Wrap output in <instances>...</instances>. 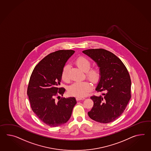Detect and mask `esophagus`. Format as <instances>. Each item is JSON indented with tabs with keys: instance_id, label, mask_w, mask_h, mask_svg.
<instances>
[{
	"instance_id": "1",
	"label": "esophagus",
	"mask_w": 151,
	"mask_h": 151,
	"mask_svg": "<svg viewBox=\"0 0 151 151\" xmlns=\"http://www.w3.org/2000/svg\"><path fill=\"white\" fill-rule=\"evenodd\" d=\"M76 99H77V100H81L85 99V98L81 97V96H77V97H76Z\"/></svg>"
}]
</instances>
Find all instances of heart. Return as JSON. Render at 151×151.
Segmentation results:
<instances>
[{
  "instance_id": "b5f03b06",
  "label": "heart",
  "mask_w": 151,
  "mask_h": 151,
  "mask_svg": "<svg viewBox=\"0 0 151 151\" xmlns=\"http://www.w3.org/2000/svg\"><path fill=\"white\" fill-rule=\"evenodd\" d=\"M76 63L80 68L84 71H86L87 77L93 82H96L99 80L101 76V71L99 68L95 67L90 68L91 62L88 58L83 56L77 58ZM70 66L69 64H65L62 71V78L63 81L68 82L70 80L69 71ZM93 85L89 81H78L75 82L70 86L69 88V92L71 95L83 96H86L88 92L92 90Z\"/></svg>"
}]
</instances>
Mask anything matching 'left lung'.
Listing matches in <instances>:
<instances>
[{"mask_svg": "<svg viewBox=\"0 0 151 151\" xmlns=\"http://www.w3.org/2000/svg\"><path fill=\"white\" fill-rule=\"evenodd\" d=\"M94 60L100 68L101 76L96 90L103 96H93L94 105L88 112L95 121L108 123L121 115L131 98V80L121 60L112 52L103 48L82 51Z\"/></svg>", "mask_w": 151, "mask_h": 151, "instance_id": "8db88e82", "label": "left lung"}]
</instances>
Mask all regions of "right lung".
Listing matches in <instances>:
<instances>
[{
	"label": "right lung",
	"instance_id": "1",
	"mask_svg": "<svg viewBox=\"0 0 151 151\" xmlns=\"http://www.w3.org/2000/svg\"><path fill=\"white\" fill-rule=\"evenodd\" d=\"M74 52L59 50L50 53L37 64L30 77L27 95L31 108L41 121L52 127L68 121L76 104L74 97L59 96L65 91L59 87L63 68ZM59 97L60 100L56 99Z\"/></svg>",
	"mask_w": 151,
	"mask_h": 151
}]
</instances>
